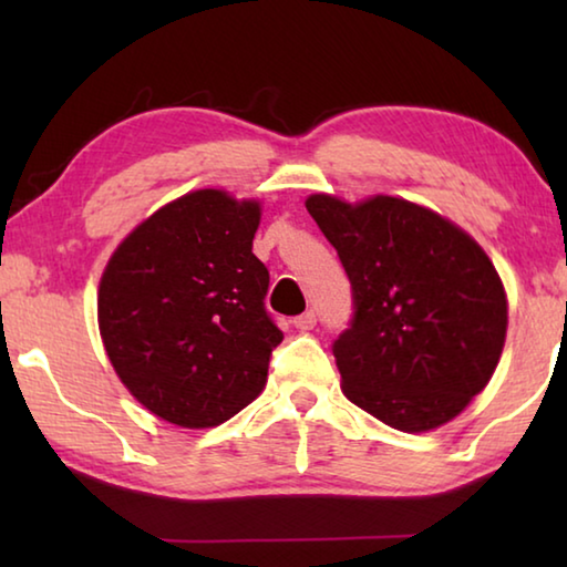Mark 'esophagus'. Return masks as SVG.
Masks as SVG:
<instances>
[{
  "label": "esophagus",
  "mask_w": 567,
  "mask_h": 567,
  "mask_svg": "<svg viewBox=\"0 0 567 567\" xmlns=\"http://www.w3.org/2000/svg\"><path fill=\"white\" fill-rule=\"evenodd\" d=\"M292 324L297 330H312L315 324H318V315H315V310H307V312H302V315H297V318L292 320Z\"/></svg>",
  "instance_id": "34e87169"
}]
</instances>
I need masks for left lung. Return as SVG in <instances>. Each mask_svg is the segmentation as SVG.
<instances>
[{
  "label": "left lung",
  "mask_w": 567,
  "mask_h": 567,
  "mask_svg": "<svg viewBox=\"0 0 567 567\" xmlns=\"http://www.w3.org/2000/svg\"><path fill=\"white\" fill-rule=\"evenodd\" d=\"M305 207L352 287V320L332 342L344 395L405 433L460 415L493 378L507 330L483 247L408 199L312 195Z\"/></svg>",
  "instance_id": "8db88e82"
}]
</instances>
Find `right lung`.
I'll use <instances>...</instances> for the list:
<instances>
[{
    "label": "right lung",
    "instance_id": "obj_1",
    "mask_svg": "<svg viewBox=\"0 0 567 567\" xmlns=\"http://www.w3.org/2000/svg\"><path fill=\"white\" fill-rule=\"evenodd\" d=\"M260 205L197 189L157 209L112 255L97 312L134 398L182 427H215L260 395L282 330L252 255Z\"/></svg>",
    "mask_w": 567,
    "mask_h": 567
}]
</instances>
